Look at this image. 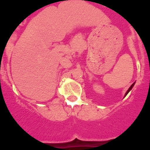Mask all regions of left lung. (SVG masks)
<instances>
[{
	"instance_id": "8db88e82",
	"label": "left lung",
	"mask_w": 150,
	"mask_h": 150,
	"mask_svg": "<svg viewBox=\"0 0 150 150\" xmlns=\"http://www.w3.org/2000/svg\"><path fill=\"white\" fill-rule=\"evenodd\" d=\"M134 84V83H133V84H132V85H131V86H130V87H129V89H128V91H127V93H125V97H126V96H127V95L128 94V93H129V91H131V90L132 89V88H133V87Z\"/></svg>"
}]
</instances>
